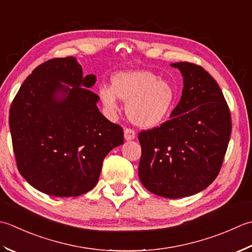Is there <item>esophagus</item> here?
I'll return each mask as SVG.
<instances>
[{
  "label": "esophagus",
  "mask_w": 252,
  "mask_h": 252,
  "mask_svg": "<svg viewBox=\"0 0 252 252\" xmlns=\"http://www.w3.org/2000/svg\"><path fill=\"white\" fill-rule=\"evenodd\" d=\"M124 138L127 141L133 140L136 138V132L132 129H130V128H126V129L124 130Z\"/></svg>",
  "instance_id": "obj_1"
}]
</instances>
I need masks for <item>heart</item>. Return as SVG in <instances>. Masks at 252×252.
<instances>
[{
	"instance_id": "1",
	"label": "heart",
	"mask_w": 252,
	"mask_h": 252,
	"mask_svg": "<svg viewBox=\"0 0 252 252\" xmlns=\"http://www.w3.org/2000/svg\"><path fill=\"white\" fill-rule=\"evenodd\" d=\"M99 95L110 114L119 111V99L127 102L128 119L143 128L160 125L172 112L176 100L173 85L149 70L122 71L114 75L112 87L101 86Z\"/></svg>"
}]
</instances>
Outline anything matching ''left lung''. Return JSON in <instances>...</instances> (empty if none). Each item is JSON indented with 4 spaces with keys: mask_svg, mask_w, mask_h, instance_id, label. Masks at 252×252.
Instances as JSON below:
<instances>
[{
    "mask_svg": "<svg viewBox=\"0 0 252 252\" xmlns=\"http://www.w3.org/2000/svg\"><path fill=\"white\" fill-rule=\"evenodd\" d=\"M184 88L171 119L143 130L139 178L157 196L177 199L204 190L219 175L232 131L226 101L201 66L181 62Z\"/></svg>",
    "mask_w": 252,
    "mask_h": 252,
    "instance_id": "8db88e82",
    "label": "left lung"
}]
</instances>
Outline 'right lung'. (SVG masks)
<instances>
[{
    "instance_id": "right-lung-1",
    "label": "right lung",
    "mask_w": 252,
    "mask_h": 252,
    "mask_svg": "<svg viewBox=\"0 0 252 252\" xmlns=\"http://www.w3.org/2000/svg\"><path fill=\"white\" fill-rule=\"evenodd\" d=\"M95 81L73 56L53 59L33 69L13 100L17 167L39 191L61 198L88 192L107 153L124 143L122 127L97 109L100 97L90 90Z\"/></svg>"
}]
</instances>
